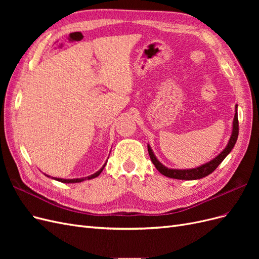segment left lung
I'll return each instance as SVG.
<instances>
[{"label":"left lung","instance_id":"obj_1","mask_svg":"<svg viewBox=\"0 0 259 259\" xmlns=\"http://www.w3.org/2000/svg\"><path fill=\"white\" fill-rule=\"evenodd\" d=\"M238 135H239V120H238V105H236V113H234V119H233V123H232V133H231L228 145L226 146V148L221 153H219L217 156H215V158L213 160H210L209 162L203 164V165H201V166L189 168V169L168 168L166 166H164L163 164L155 158L152 149L149 145H148V152H149V155H150V159H151L152 163L154 164L155 168L158 169L162 175L169 177V178L183 179V180L200 179V178H203V177H205V176L213 173L219 164L224 161L226 156L230 153L234 145H236V143H237Z\"/></svg>","mask_w":259,"mask_h":259}]
</instances>
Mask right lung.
<instances>
[{
  "mask_svg": "<svg viewBox=\"0 0 259 259\" xmlns=\"http://www.w3.org/2000/svg\"><path fill=\"white\" fill-rule=\"evenodd\" d=\"M106 164H107V162L104 164V166H103V167H101L99 170H97V171H96L95 174H93V175H91V176H89V177H83V178H74V179H64V178H56V177H52V178H53V179H55V180H58V182L65 183V184H75V183H81V182H83V180H86V179H92V178H95V177L99 176V174H100L101 171H103V169L105 168ZM45 176L51 177V176H49V175H45Z\"/></svg>",
  "mask_w": 259,
  "mask_h": 259,
  "instance_id": "right-lung-1",
  "label": "right lung"
}]
</instances>
